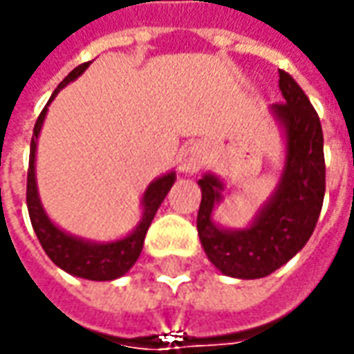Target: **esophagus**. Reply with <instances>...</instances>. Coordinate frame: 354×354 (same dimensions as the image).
I'll use <instances>...</instances> for the list:
<instances>
[{
    "instance_id": "esophagus-1",
    "label": "esophagus",
    "mask_w": 354,
    "mask_h": 354,
    "mask_svg": "<svg viewBox=\"0 0 354 354\" xmlns=\"http://www.w3.org/2000/svg\"><path fill=\"white\" fill-rule=\"evenodd\" d=\"M179 171L185 173V175H194L202 167L204 163V150H202L201 145L196 142H191L187 145L179 153Z\"/></svg>"
}]
</instances>
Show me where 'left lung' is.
<instances>
[{
  "label": "left lung",
  "instance_id": "8db88e82",
  "mask_svg": "<svg viewBox=\"0 0 354 354\" xmlns=\"http://www.w3.org/2000/svg\"><path fill=\"white\" fill-rule=\"evenodd\" d=\"M283 104L270 113L283 138V169L274 192L256 209L247 227H227L214 218L227 185L216 173H204L196 229L208 260L219 272L237 279H260L274 274L303 250L322 212L326 192L324 135L318 113L291 75L279 71Z\"/></svg>",
  "mask_w": 354,
  "mask_h": 354
}]
</instances>
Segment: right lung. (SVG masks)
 Wrapping results in <instances>:
<instances>
[{
    "label": "right lung",
    "mask_w": 354,
    "mask_h": 354,
    "mask_svg": "<svg viewBox=\"0 0 354 354\" xmlns=\"http://www.w3.org/2000/svg\"><path fill=\"white\" fill-rule=\"evenodd\" d=\"M88 65L90 63H82L61 80L59 86L53 90L50 102L46 104L36 125H34L32 140H30V160H28V179H26V206H28V216L32 221L34 233L53 264L75 277H82V279H90V281H113L117 277H123L138 260L148 227H150L158 208L162 206L163 198L167 196V192L173 187L177 175L171 169V171L156 177L146 187L142 201H140V212H142L140 221L133 227V231L127 233L125 237L113 239V241H90V239L67 233L65 229H61L59 225H55L51 221L42 206L38 183H36L38 136L44 127V119L48 115V106L59 94V90L65 88L73 80L79 79L80 75L88 69Z\"/></svg>",
    "instance_id": "right-lung-1"
}]
</instances>
